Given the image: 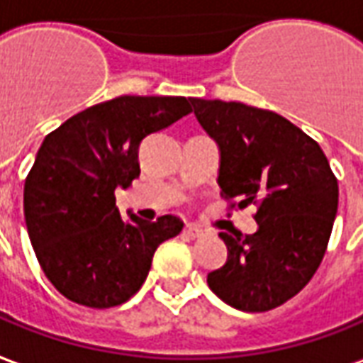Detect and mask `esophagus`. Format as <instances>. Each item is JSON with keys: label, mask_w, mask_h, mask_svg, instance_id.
<instances>
[{"label": "esophagus", "mask_w": 363, "mask_h": 363, "mask_svg": "<svg viewBox=\"0 0 363 363\" xmlns=\"http://www.w3.org/2000/svg\"><path fill=\"white\" fill-rule=\"evenodd\" d=\"M184 235H186L187 239H199V237L203 235V229H201V227H197V225H186Z\"/></svg>", "instance_id": "34e87169"}]
</instances>
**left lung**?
Returning a JSON list of instances; mask_svg holds the SVG:
<instances>
[{
	"instance_id": "obj_1",
	"label": "left lung",
	"mask_w": 363,
	"mask_h": 363,
	"mask_svg": "<svg viewBox=\"0 0 363 363\" xmlns=\"http://www.w3.org/2000/svg\"><path fill=\"white\" fill-rule=\"evenodd\" d=\"M189 102L219 148L221 196L239 199V209L259 207L253 235L219 233L227 261L207 284L233 308L272 311L320 267L338 211V179L318 144L281 114L243 102Z\"/></svg>"
}]
</instances>
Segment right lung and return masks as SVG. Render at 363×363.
Listing matches in <instances>:
<instances>
[{
    "label": "right lung",
    "instance_id": "add662e5",
    "mask_svg": "<svg viewBox=\"0 0 363 363\" xmlns=\"http://www.w3.org/2000/svg\"><path fill=\"white\" fill-rule=\"evenodd\" d=\"M191 112L186 96L124 94L47 134L25 179L23 211L37 261L69 301L110 308L140 291L160 243L184 221L124 219L114 189L140 176L142 140Z\"/></svg>",
    "mask_w": 363,
    "mask_h": 363
}]
</instances>
